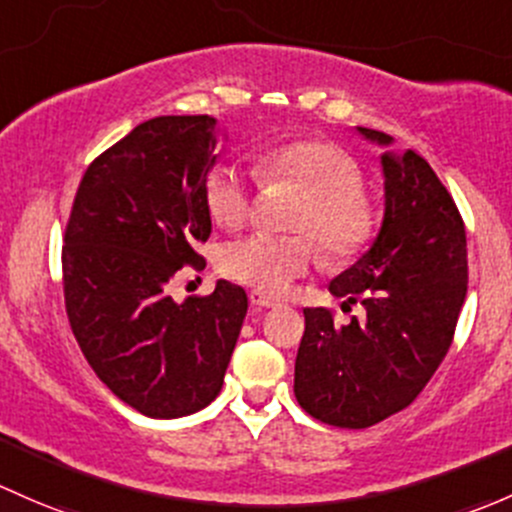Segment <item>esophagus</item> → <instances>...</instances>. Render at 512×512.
Listing matches in <instances>:
<instances>
[{"instance_id":"obj_1","label":"esophagus","mask_w":512,"mask_h":512,"mask_svg":"<svg viewBox=\"0 0 512 512\" xmlns=\"http://www.w3.org/2000/svg\"><path fill=\"white\" fill-rule=\"evenodd\" d=\"M250 304L252 306H265V309H270V306H277L279 299H274L272 294L262 292V289H252L250 292Z\"/></svg>"}]
</instances>
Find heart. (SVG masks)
<instances>
[{"label":"heart","mask_w":512,"mask_h":512,"mask_svg":"<svg viewBox=\"0 0 512 512\" xmlns=\"http://www.w3.org/2000/svg\"><path fill=\"white\" fill-rule=\"evenodd\" d=\"M257 176L265 186L294 184L304 191L292 225L299 233H252L230 242L220 270L230 279L282 292L292 279L314 267V235L328 262H351L378 233V206L363 188V166L338 144L319 137L289 139L257 152ZM203 203L220 228L235 230L252 215V188L235 161H218L203 179Z\"/></svg>","instance_id":"1"}]
</instances>
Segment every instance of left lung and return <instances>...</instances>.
Wrapping results in <instances>:
<instances>
[{
	"label": "left lung",
	"instance_id": "8db88e82",
	"mask_svg": "<svg viewBox=\"0 0 512 512\" xmlns=\"http://www.w3.org/2000/svg\"><path fill=\"white\" fill-rule=\"evenodd\" d=\"M378 144L390 134L358 127ZM385 220L378 240L328 289L363 316L336 324L304 309L294 363L301 410L341 429H365L405 410L454 341L469 287L466 225L454 198L419 154H383Z\"/></svg>",
	"mask_w": 512,
	"mask_h": 512
}]
</instances>
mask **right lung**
Listing matches in <instances>:
<instances>
[{"label":"right lung","instance_id":"1","mask_svg":"<svg viewBox=\"0 0 512 512\" xmlns=\"http://www.w3.org/2000/svg\"><path fill=\"white\" fill-rule=\"evenodd\" d=\"M223 142L208 115L142 122L85 169L63 233L75 341L102 383L154 419L211 405L247 314L245 289L225 279L206 297H169L176 272L206 267L203 179Z\"/></svg>","mask_w":512,"mask_h":512}]
</instances>
